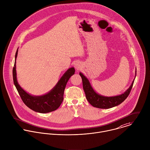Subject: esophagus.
Returning <instances> with one entry per match:
<instances>
[{"mask_svg":"<svg viewBox=\"0 0 150 150\" xmlns=\"http://www.w3.org/2000/svg\"><path fill=\"white\" fill-rule=\"evenodd\" d=\"M81 63L79 62H76L74 63V67L77 69V70H79L81 68Z\"/></svg>","mask_w":150,"mask_h":150,"instance_id":"obj_1","label":"esophagus"}]
</instances>
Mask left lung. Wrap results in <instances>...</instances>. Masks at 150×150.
Segmentation results:
<instances>
[{
  "instance_id": "obj_1",
  "label": "left lung",
  "mask_w": 150,
  "mask_h": 150,
  "mask_svg": "<svg viewBox=\"0 0 150 150\" xmlns=\"http://www.w3.org/2000/svg\"><path fill=\"white\" fill-rule=\"evenodd\" d=\"M79 74L82 79L83 87L86 94V99L92 106L100 109L111 108L122 103L129 95L135 79L134 78L130 87L124 93L113 97H105L97 93L91 86L88 79L82 73L80 72ZM136 76V71L135 77Z\"/></svg>"
}]
</instances>
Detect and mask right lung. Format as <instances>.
Instances as JSON below:
<instances>
[{"label": "right lung", "mask_w": 150, "mask_h": 150, "mask_svg": "<svg viewBox=\"0 0 150 150\" xmlns=\"http://www.w3.org/2000/svg\"><path fill=\"white\" fill-rule=\"evenodd\" d=\"M17 54L18 49L15 55V62L13 69V77L14 84L23 102L33 110L41 113H46L56 110L60 106L63 100V94L66 84L70 77L74 74V68H69L62 76L56 86L48 93L40 96H33L23 89L17 81L16 70Z\"/></svg>", "instance_id": "add662e5"}]
</instances>
